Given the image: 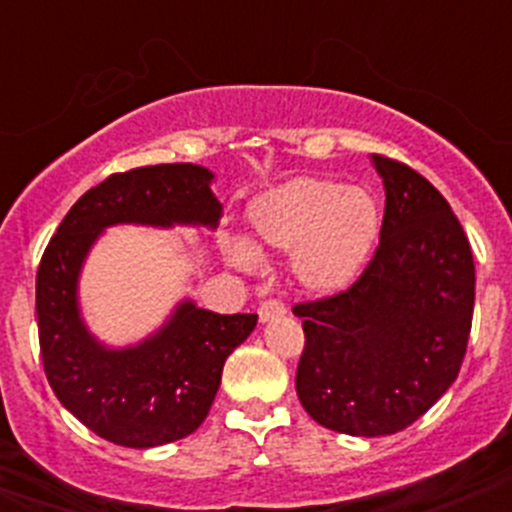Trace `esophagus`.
<instances>
[{
	"label": "esophagus",
	"mask_w": 512,
	"mask_h": 512,
	"mask_svg": "<svg viewBox=\"0 0 512 512\" xmlns=\"http://www.w3.org/2000/svg\"><path fill=\"white\" fill-rule=\"evenodd\" d=\"M286 315V305L281 300H263L261 308H258V320L261 323H268L273 318H283Z\"/></svg>",
	"instance_id": "esophagus-1"
}]
</instances>
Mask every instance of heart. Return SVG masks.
Segmentation results:
<instances>
[{
  "mask_svg": "<svg viewBox=\"0 0 512 512\" xmlns=\"http://www.w3.org/2000/svg\"><path fill=\"white\" fill-rule=\"evenodd\" d=\"M251 239L259 251L291 254L293 276L305 291L337 295L370 263L382 231V209L372 192L328 177H295L249 204ZM226 258L254 273L261 256L244 239L226 244Z\"/></svg>",
  "mask_w": 512,
  "mask_h": 512,
  "instance_id": "b5f03b06",
  "label": "heart"
}]
</instances>
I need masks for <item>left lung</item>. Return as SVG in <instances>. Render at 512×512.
<instances>
[{
  "label": "left lung",
  "mask_w": 512,
  "mask_h": 512,
  "mask_svg": "<svg viewBox=\"0 0 512 512\" xmlns=\"http://www.w3.org/2000/svg\"><path fill=\"white\" fill-rule=\"evenodd\" d=\"M384 219L370 266L347 291L295 305L303 409L325 429L387 436L451 387L471 333L476 268L463 226L412 167L372 155Z\"/></svg>",
  "instance_id": "8db88e82"
}]
</instances>
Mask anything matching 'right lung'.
I'll list each match as a JSON object with an SVG mask.
<instances>
[{
    "mask_svg": "<svg viewBox=\"0 0 512 512\" xmlns=\"http://www.w3.org/2000/svg\"><path fill=\"white\" fill-rule=\"evenodd\" d=\"M212 182L214 172L192 162L110 175L73 204L41 256L36 320L46 379L100 439L152 449L197 431L219 392L226 357L254 333L258 315H219L184 298L145 340L110 347L81 315L78 281L103 231L118 224L214 231L221 204Z\"/></svg>",
    "mask_w": 512,
    "mask_h": 512,
    "instance_id": "right-lung-1",
    "label": "right lung"
}]
</instances>
